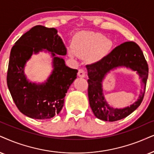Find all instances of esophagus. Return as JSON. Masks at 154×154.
Wrapping results in <instances>:
<instances>
[{
    "instance_id": "obj_1",
    "label": "esophagus",
    "mask_w": 154,
    "mask_h": 154,
    "mask_svg": "<svg viewBox=\"0 0 154 154\" xmlns=\"http://www.w3.org/2000/svg\"><path fill=\"white\" fill-rule=\"evenodd\" d=\"M77 75H78L79 77H86V72H85V71L83 69H82V68L78 70V73H77Z\"/></svg>"
}]
</instances>
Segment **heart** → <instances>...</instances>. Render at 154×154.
Here are the masks:
<instances>
[{
	"label": "heart",
	"mask_w": 154,
	"mask_h": 154,
	"mask_svg": "<svg viewBox=\"0 0 154 154\" xmlns=\"http://www.w3.org/2000/svg\"><path fill=\"white\" fill-rule=\"evenodd\" d=\"M112 47L110 40L100 33L84 32L77 34L73 40V49L69 50V54L72 57L77 55L86 56L90 54L91 59H97L108 52Z\"/></svg>",
	"instance_id": "heart-1"
}]
</instances>
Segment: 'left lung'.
<instances>
[{
  "instance_id": "obj_1",
  "label": "left lung",
  "mask_w": 154,
  "mask_h": 154,
  "mask_svg": "<svg viewBox=\"0 0 154 154\" xmlns=\"http://www.w3.org/2000/svg\"><path fill=\"white\" fill-rule=\"evenodd\" d=\"M125 66L137 71L142 78L143 90L139 100L128 108L114 109L107 104L103 96L101 82L106 73L114 68ZM88 71V97L94 116L106 122H116L131 114L139 107L144 97L149 66L140 47L134 42H125L116 47L97 63L87 65Z\"/></svg>"
}]
</instances>
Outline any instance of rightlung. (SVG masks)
<instances>
[{"label":"right lung","mask_w":154,"mask_h":154,"mask_svg":"<svg viewBox=\"0 0 154 154\" xmlns=\"http://www.w3.org/2000/svg\"><path fill=\"white\" fill-rule=\"evenodd\" d=\"M42 49L52 52L54 70L46 82L38 85L26 79L24 67L32 52ZM67 54L65 44L55 28L36 25L23 35L11 49L7 72V85L19 111L28 117L48 119L58 114L77 69L67 67L62 57Z\"/></svg>","instance_id":"1"}]
</instances>
